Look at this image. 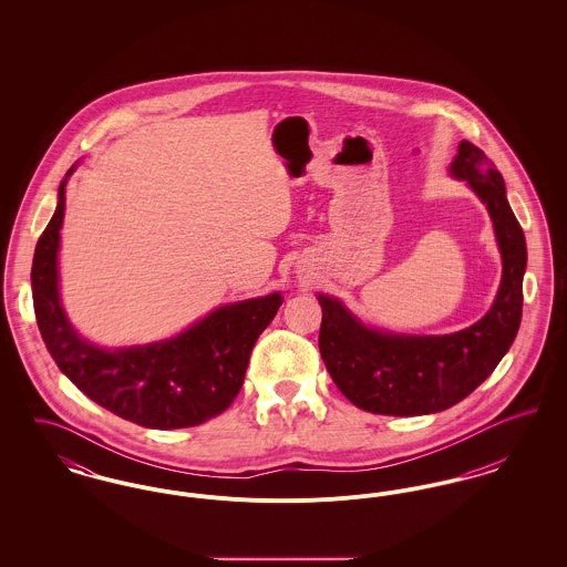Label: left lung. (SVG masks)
<instances>
[{
  "label": "left lung",
  "instance_id": "1",
  "mask_svg": "<svg viewBox=\"0 0 567 567\" xmlns=\"http://www.w3.org/2000/svg\"><path fill=\"white\" fill-rule=\"evenodd\" d=\"M451 172L470 183L493 218L504 261L499 291L478 323L449 336L372 331L338 299L319 296L324 368L344 398L365 412L416 416L458 404L497 368L516 338L527 246L508 206L504 178L495 163L467 140L458 144Z\"/></svg>",
  "mask_w": 567,
  "mask_h": 567
}]
</instances>
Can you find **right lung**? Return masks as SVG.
Listing matches in <instances>:
<instances>
[{"mask_svg":"<svg viewBox=\"0 0 567 567\" xmlns=\"http://www.w3.org/2000/svg\"><path fill=\"white\" fill-rule=\"evenodd\" d=\"M65 181L51 223L35 244L31 266L33 310L42 340L59 370L86 398L116 416L151 430H181L210 421L243 389L250 351L276 317L278 293L218 308L174 340L104 351L68 323L56 289L59 229Z\"/></svg>","mask_w":567,"mask_h":567,"instance_id":"add662e5","label":"right lung"}]
</instances>
